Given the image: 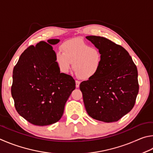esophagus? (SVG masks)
I'll use <instances>...</instances> for the list:
<instances>
[{"label": "esophagus", "mask_w": 153, "mask_h": 153, "mask_svg": "<svg viewBox=\"0 0 153 153\" xmlns=\"http://www.w3.org/2000/svg\"><path fill=\"white\" fill-rule=\"evenodd\" d=\"M75 82H76V87H79V85H80V83H81V82L79 81H75Z\"/></svg>", "instance_id": "esophagus-1"}]
</instances>
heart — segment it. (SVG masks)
Wrapping results in <instances>:
<instances>
[{
    "instance_id": "heart-1",
    "label": "heart",
    "mask_w": 153,
    "mask_h": 153,
    "mask_svg": "<svg viewBox=\"0 0 153 153\" xmlns=\"http://www.w3.org/2000/svg\"><path fill=\"white\" fill-rule=\"evenodd\" d=\"M61 49L63 53L56 54V62L60 72H68L72 63V68L77 76L89 80L100 71L103 55L97 48L91 47L84 40L76 38L64 42Z\"/></svg>"
}]
</instances>
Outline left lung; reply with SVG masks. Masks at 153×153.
Wrapping results in <instances>:
<instances>
[{
    "label": "left lung",
    "mask_w": 153,
    "mask_h": 153,
    "mask_svg": "<svg viewBox=\"0 0 153 153\" xmlns=\"http://www.w3.org/2000/svg\"><path fill=\"white\" fill-rule=\"evenodd\" d=\"M86 38L100 49L103 61L97 74L80 84L85 109L93 119L117 122L134 106L139 90L137 68L121 45L103 37Z\"/></svg>",
    "instance_id": "obj_1"
}]
</instances>
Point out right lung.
Listing matches in <instances>:
<instances>
[{
    "label": "right lung",
    "instance_id": "1",
    "mask_svg": "<svg viewBox=\"0 0 153 153\" xmlns=\"http://www.w3.org/2000/svg\"><path fill=\"white\" fill-rule=\"evenodd\" d=\"M51 39L30 45L21 53L13 72L11 95L18 114L29 123L48 126L60 120L75 81L60 73Z\"/></svg>",
    "mask_w": 153,
    "mask_h": 153
}]
</instances>
